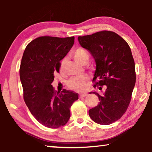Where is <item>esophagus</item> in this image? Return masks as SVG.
I'll return each mask as SVG.
<instances>
[{
  "instance_id": "esophagus-1",
  "label": "esophagus",
  "mask_w": 152,
  "mask_h": 152,
  "mask_svg": "<svg viewBox=\"0 0 152 152\" xmlns=\"http://www.w3.org/2000/svg\"><path fill=\"white\" fill-rule=\"evenodd\" d=\"M86 95H87V94H86V93H82V94H81L80 95V98L85 97Z\"/></svg>"
}]
</instances>
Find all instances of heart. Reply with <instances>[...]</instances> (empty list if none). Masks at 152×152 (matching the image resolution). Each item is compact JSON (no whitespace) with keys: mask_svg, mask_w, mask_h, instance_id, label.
I'll list each match as a JSON object with an SVG mask.
<instances>
[{"mask_svg":"<svg viewBox=\"0 0 152 152\" xmlns=\"http://www.w3.org/2000/svg\"><path fill=\"white\" fill-rule=\"evenodd\" d=\"M72 57L77 62L82 64V65H85L89 60L88 51L84 48L81 47H79L74 50L72 53ZM66 64L67 59L66 58H63L60 64V70L61 72H64L65 70ZM88 79V76L86 75L73 77L67 81L66 85L69 88L74 90V91H80L85 88Z\"/></svg>","mask_w":152,"mask_h":152,"instance_id":"1","label":"heart"}]
</instances>
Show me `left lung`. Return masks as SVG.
Returning a JSON list of instances; mask_svg holds the SVG:
<instances>
[{
    "label": "left lung",
    "mask_w": 152,
    "mask_h": 152,
    "mask_svg": "<svg viewBox=\"0 0 152 152\" xmlns=\"http://www.w3.org/2000/svg\"><path fill=\"white\" fill-rule=\"evenodd\" d=\"M78 39L95 60L94 87L101 91L104 85L105 88L103 93L92 92L99 102L89 110V116L99 124H111L123 116L132 99L136 79L132 51L124 39L110 31L79 36Z\"/></svg>",
    "instance_id": "left-lung-1"
}]
</instances>
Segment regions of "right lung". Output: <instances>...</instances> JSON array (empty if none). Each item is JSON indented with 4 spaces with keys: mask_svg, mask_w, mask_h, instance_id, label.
I'll use <instances>...</instances> for the list:
<instances>
[{
    "mask_svg": "<svg viewBox=\"0 0 152 152\" xmlns=\"http://www.w3.org/2000/svg\"><path fill=\"white\" fill-rule=\"evenodd\" d=\"M74 37L42 36L27 45L20 62L19 74L23 99L30 112L45 127L56 129L66 125L70 109L78 99L71 91L57 92L51 85L60 61L72 47Z\"/></svg>",
    "mask_w": 152,
    "mask_h": 152,
    "instance_id": "obj_1",
    "label": "right lung"
}]
</instances>
